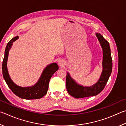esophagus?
Listing matches in <instances>:
<instances>
[{
    "label": "esophagus",
    "instance_id": "esophagus-1",
    "mask_svg": "<svg viewBox=\"0 0 126 126\" xmlns=\"http://www.w3.org/2000/svg\"><path fill=\"white\" fill-rule=\"evenodd\" d=\"M59 65L60 66H63V65H64V63H63V60H60L59 62Z\"/></svg>",
    "mask_w": 126,
    "mask_h": 126
}]
</instances>
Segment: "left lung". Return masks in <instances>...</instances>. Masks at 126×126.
I'll return each mask as SVG.
<instances>
[{
  "mask_svg": "<svg viewBox=\"0 0 126 126\" xmlns=\"http://www.w3.org/2000/svg\"><path fill=\"white\" fill-rule=\"evenodd\" d=\"M103 50V70L100 79L96 84L91 87H83L78 84L67 72L66 85L68 93L76 98L96 96L102 91L109 80L112 70V60L110 44L100 33H96Z\"/></svg>",
  "mask_w": 126,
  "mask_h": 126,
  "instance_id": "8db88e82",
  "label": "left lung"
}]
</instances>
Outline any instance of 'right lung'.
Wrapping results in <instances>:
<instances>
[{
  "instance_id": "right-lung-1",
  "label": "right lung",
  "mask_w": 126,
  "mask_h": 126,
  "mask_svg": "<svg viewBox=\"0 0 126 126\" xmlns=\"http://www.w3.org/2000/svg\"><path fill=\"white\" fill-rule=\"evenodd\" d=\"M19 39L18 36H16L10 40L7 44L5 50L4 59L2 63V71L4 80L8 87L12 92L20 98L26 99V100H34L43 97L47 94L48 83L51 78L57 70H58L59 66L56 63H52L46 67L43 71V74L36 84L32 87H21L15 85L11 80L9 75L6 63L8 57L9 51L12 45L13 42Z\"/></svg>"
}]
</instances>
